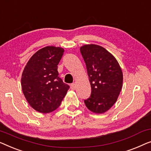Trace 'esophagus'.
Segmentation results:
<instances>
[{
	"label": "esophagus",
	"mask_w": 151,
	"mask_h": 151,
	"mask_svg": "<svg viewBox=\"0 0 151 151\" xmlns=\"http://www.w3.org/2000/svg\"><path fill=\"white\" fill-rule=\"evenodd\" d=\"M70 88H71V90H75V88H76V85H75V83H72V84L70 85Z\"/></svg>",
	"instance_id": "obj_1"
}]
</instances>
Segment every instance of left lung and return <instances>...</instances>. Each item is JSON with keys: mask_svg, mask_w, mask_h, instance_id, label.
<instances>
[{"mask_svg": "<svg viewBox=\"0 0 151 151\" xmlns=\"http://www.w3.org/2000/svg\"><path fill=\"white\" fill-rule=\"evenodd\" d=\"M91 85V95L84 103L89 110L103 114L117 101L122 86L123 75L115 57L96 44L80 48Z\"/></svg>", "mask_w": 151, "mask_h": 151, "instance_id": "1", "label": "left lung"}]
</instances>
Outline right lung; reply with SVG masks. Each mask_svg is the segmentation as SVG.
Instances as JSON below:
<instances>
[{
  "label": "right lung",
  "mask_w": 151,
  "mask_h": 151,
  "mask_svg": "<svg viewBox=\"0 0 151 151\" xmlns=\"http://www.w3.org/2000/svg\"><path fill=\"white\" fill-rule=\"evenodd\" d=\"M63 52L60 47L42 48L31 57L23 70V94L31 107L40 113H50L57 109L70 88L57 71Z\"/></svg>",
  "instance_id": "right-lung-1"
}]
</instances>
